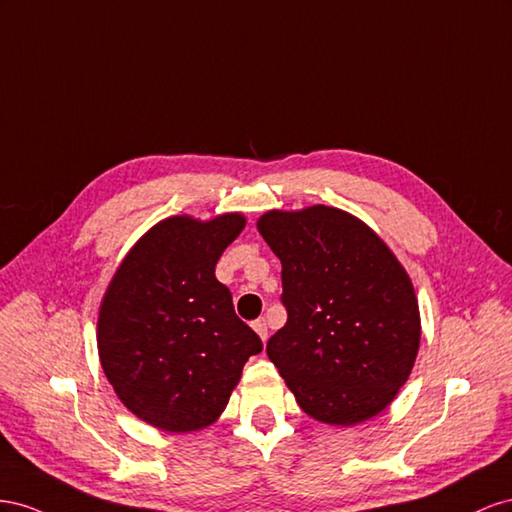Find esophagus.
Returning a JSON list of instances; mask_svg holds the SVG:
<instances>
[{
  "label": "esophagus",
  "mask_w": 512,
  "mask_h": 512,
  "mask_svg": "<svg viewBox=\"0 0 512 512\" xmlns=\"http://www.w3.org/2000/svg\"><path fill=\"white\" fill-rule=\"evenodd\" d=\"M253 328H255V332L259 334V339L261 341H268V324H266V319H257V321H253Z\"/></svg>",
  "instance_id": "obj_1"
}]
</instances>
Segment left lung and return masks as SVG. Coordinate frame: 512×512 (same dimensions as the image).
Here are the masks:
<instances>
[{"label": "left lung", "instance_id": "left-lung-1", "mask_svg": "<svg viewBox=\"0 0 512 512\" xmlns=\"http://www.w3.org/2000/svg\"><path fill=\"white\" fill-rule=\"evenodd\" d=\"M257 229L281 259L287 309L266 352L304 414L352 427L386 410L420 347L418 300L401 261L339 208L270 210Z\"/></svg>", "mask_w": 512, "mask_h": 512}]
</instances>
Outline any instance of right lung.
I'll return each instance as SVG.
<instances>
[{"label": "right lung", "instance_id": "obj_1", "mask_svg": "<svg viewBox=\"0 0 512 512\" xmlns=\"http://www.w3.org/2000/svg\"><path fill=\"white\" fill-rule=\"evenodd\" d=\"M246 225L240 212L156 223L102 296L98 356L118 399L148 425L188 433L225 412L261 339L233 311L214 268Z\"/></svg>", "mask_w": 512, "mask_h": 512}]
</instances>
